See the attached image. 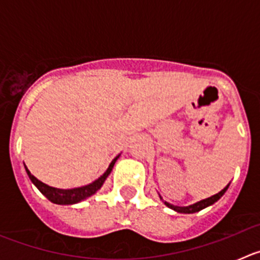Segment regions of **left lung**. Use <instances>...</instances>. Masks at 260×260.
Instances as JSON below:
<instances>
[{
  "label": "left lung",
  "mask_w": 260,
  "mask_h": 260,
  "mask_svg": "<svg viewBox=\"0 0 260 260\" xmlns=\"http://www.w3.org/2000/svg\"><path fill=\"white\" fill-rule=\"evenodd\" d=\"M228 187H229V185H226L224 189H222L220 192H217V194L212 195V197H210V198H207V199H203V201H201V202H197V203L191 204V206H187V207H178V206H173V204H169L168 202H164V203L167 204L169 208L177 211V212H180V213H194V212H198V211L203 210V208L208 207V206H211V204H213L215 202L219 201L222 195L225 194V191L228 190ZM160 199H162L161 197H160Z\"/></svg>",
  "instance_id": "left-lung-1"
}]
</instances>
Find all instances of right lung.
Masks as SVG:
<instances>
[{
	"label": "right lung",
	"instance_id": "1",
	"mask_svg": "<svg viewBox=\"0 0 260 260\" xmlns=\"http://www.w3.org/2000/svg\"><path fill=\"white\" fill-rule=\"evenodd\" d=\"M119 157V155L117 156L116 158H113V161L110 162L109 168L107 169L104 174L102 177H99L98 180L93 181L92 183H89V185L86 186H82V187H75V189H56V187H52V186H48L45 185L44 182H41L36 178L35 176H32L31 172L27 169L26 167V172L28 174L29 180L32 181V183L40 190V192L43 195H45L48 199H49L52 203H56V204H75V203H79V202L84 201L87 199L88 197L95 194L100 187L103 186V183L105 182L107 180V177L109 176L112 169L114 167V162L117 161V158Z\"/></svg>",
	"mask_w": 260,
	"mask_h": 260
}]
</instances>
